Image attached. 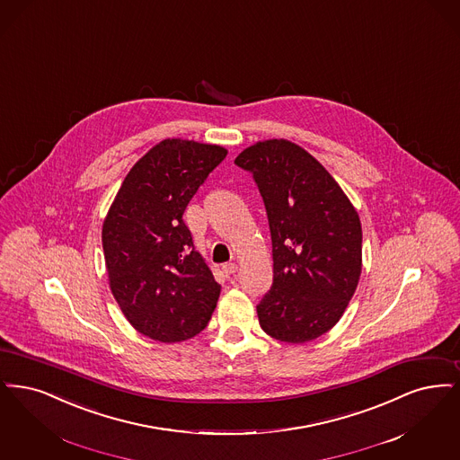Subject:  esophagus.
<instances>
[{"instance_id":"34e87169","label":"esophagus","mask_w":460,"mask_h":460,"mask_svg":"<svg viewBox=\"0 0 460 460\" xmlns=\"http://www.w3.org/2000/svg\"><path fill=\"white\" fill-rule=\"evenodd\" d=\"M237 270H239V264H237V262H226V264H223V273H225L226 277L235 275Z\"/></svg>"}]
</instances>
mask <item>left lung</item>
I'll list each match as a JSON object with an SVG mask.
<instances>
[{"instance_id": "obj_1", "label": "left lung", "mask_w": 460, "mask_h": 460, "mask_svg": "<svg viewBox=\"0 0 460 460\" xmlns=\"http://www.w3.org/2000/svg\"><path fill=\"white\" fill-rule=\"evenodd\" d=\"M235 164L256 180L271 232L273 285L258 305L261 328L287 343L318 339L358 288L359 215L320 161L290 140H260Z\"/></svg>"}]
</instances>
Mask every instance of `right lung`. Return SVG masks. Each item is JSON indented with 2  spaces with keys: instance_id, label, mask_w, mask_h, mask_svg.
I'll return each mask as SVG.
<instances>
[{
  "instance_id": "1",
  "label": "right lung",
  "mask_w": 460,
  "mask_h": 460,
  "mask_svg": "<svg viewBox=\"0 0 460 460\" xmlns=\"http://www.w3.org/2000/svg\"><path fill=\"white\" fill-rule=\"evenodd\" d=\"M218 144L164 139L121 181L102 221L111 294L142 335L173 343L211 320L220 285L181 220L189 200L226 156Z\"/></svg>"
}]
</instances>
